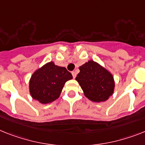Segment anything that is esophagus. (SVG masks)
Here are the masks:
<instances>
[{"mask_svg": "<svg viewBox=\"0 0 145 145\" xmlns=\"http://www.w3.org/2000/svg\"><path fill=\"white\" fill-rule=\"evenodd\" d=\"M71 74H72L73 78L74 79L75 77H76V72H75V71H72V73H71Z\"/></svg>", "mask_w": 145, "mask_h": 145, "instance_id": "obj_1", "label": "esophagus"}]
</instances>
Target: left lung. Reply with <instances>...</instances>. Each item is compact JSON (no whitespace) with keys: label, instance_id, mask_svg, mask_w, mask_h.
Returning a JSON list of instances; mask_svg holds the SVG:
<instances>
[{"label":"left lung","instance_id":"1","mask_svg":"<svg viewBox=\"0 0 145 145\" xmlns=\"http://www.w3.org/2000/svg\"><path fill=\"white\" fill-rule=\"evenodd\" d=\"M76 77L84 94L90 100L99 103L106 101L114 93V77L106 69L90 60L80 68Z\"/></svg>","mask_w":145,"mask_h":145}]
</instances>
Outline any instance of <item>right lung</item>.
I'll return each instance as SVG.
<instances>
[{
  "instance_id": "1",
  "label": "right lung",
  "mask_w": 145,
  "mask_h": 145,
  "mask_svg": "<svg viewBox=\"0 0 145 145\" xmlns=\"http://www.w3.org/2000/svg\"><path fill=\"white\" fill-rule=\"evenodd\" d=\"M72 78V74L65 67L50 62L32 74L29 82L30 93L42 104L52 103L59 97L65 82Z\"/></svg>"
}]
</instances>
